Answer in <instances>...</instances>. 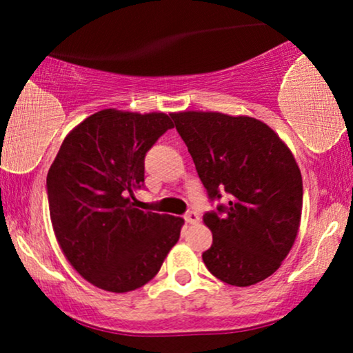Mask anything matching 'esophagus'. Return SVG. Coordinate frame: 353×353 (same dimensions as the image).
Here are the masks:
<instances>
[{
	"mask_svg": "<svg viewBox=\"0 0 353 353\" xmlns=\"http://www.w3.org/2000/svg\"><path fill=\"white\" fill-rule=\"evenodd\" d=\"M184 221L188 222V224H196V222H199V214L194 212V210H190L184 216Z\"/></svg>",
	"mask_w": 353,
	"mask_h": 353,
	"instance_id": "esophagus-1",
	"label": "esophagus"
}]
</instances>
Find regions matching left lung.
<instances>
[{"instance_id": "1", "label": "left lung", "mask_w": 353, "mask_h": 353, "mask_svg": "<svg viewBox=\"0 0 353 353\" xmlns=\"http://www.w3.org/2000/svg\"><path fill=\"white\" fill-rule=\"evenodd\" d=\"M210 201L204 214L212 245L209 272L247 287L272 275L292 249L302 216V176L292 152L269 125L247 116L185 111L171 114Z\"/></svg>"}]
</instances>
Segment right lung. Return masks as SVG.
Listing matches in <instances>:
<instances>
[{
	"mask_svg": "<svg viewBox=\"0 0 353 353\" xmlns=\"http://www.w3.org/2000/svg\"><path fill=\"white\" fill-rule=\"evenodd\" d=\"M164 112L103 109L66 136L46 177L50 216L70 264L109 292H129L159 272L182 217L136 209L144 157L168 129Z\"/></svg>",
	"mask_w": 353,
	"mask_h": 353,
	"instance_id": "right-lung-1",
	"label": "right lung"
}]
</instances>
